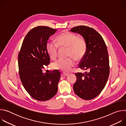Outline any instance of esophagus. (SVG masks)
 <instances>
[{
	"mask_svg": "<svg viewBox=\"0 0 126 126\" xmlns=\"http://www.w3.org/2000/svg\"><path fill=\"white\" fill-rule=\"evenodd\" d=\"M69 74V73H67V72H63V75L64 76H68Z\"/></svg>",
	"mask_w": 126,
	"mask_h": 126,
	"instance_id": "esophagus-1",
	"label": "esophagus"
}]
</instances>
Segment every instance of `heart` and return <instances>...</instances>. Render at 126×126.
<instances>
[{
	"instance_id": "obj_1",
	"label": "heart",
	"mask_w": 126,
	"mask_h": 126,
	"mask_svg": "<svg viewBox=\"0 0 126 126\" xmlns=\"http://www.w3.org/2000/svg\"><path fill=\"white\" fill-rule=\"evenodd\" d=\"M56 43L48 41L46 45V50L48 55L52 59L56 58L58 47H67V58H60L52 63L54 69L64 72L69 71L75 64V59L81 60L84 57L87 51V43L82 37H78L75 34L63 32L56 37Z\"/></svg>"
}]
</instances>
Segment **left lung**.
Here are the masks:
<instances>
[{
  "label": "left lung",
  "instance_id": "left-lung-1",
  "mask_svg": "<svg viewBox=\"0 0 126 126\" xmlns=\"http://www.w3.org/2000/svg\"><path fill=\"white\" fill-rule=\"evenodd\" d=\"M70 31L81 34L87 43L86 53L79 63V67L87 72L75 73L77 81L73 85L74 91L83 99L91 100L101 93L109 78L107 46L101 35L91 27L81 25Z\"/></svg>",
  "mask_w": 126,
  "mask_h": 126
}]
</instances>
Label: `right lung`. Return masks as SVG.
<instances>
[{
	"label": "right lung",
	"mask_w": 126,
	"mask_h": 126,
	"mask_svg": "<svg viewBox=\"0 0 126 126\" xmlns=\"http://www.w3.org/2000/svg\"><path fill=\"white\" fill-rule=\"evenodd\" d=\"M57 29L39 26L32 28L25 37L18 54L20 79L27 93L38 101H47L58 91L61 74L58 70L43 73L44 66L50 62L46 45Z\"/></svg>",
	"instance_id": "add662e5"
}]
</instances>
